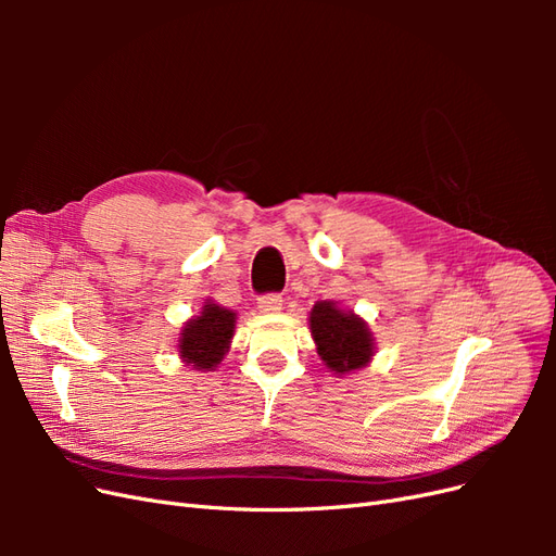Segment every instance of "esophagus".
<instances>
[{
	"instance_id": "1",
	"label": "esophagus",
	"mask_w": 556,
	"mask_h": 556,
	"mask_svg": "<svg viewBox=\"0 0 556 556\" xmlns=\"http://www.w3.org/2000/svg\"><path fill=\"white\" fill-rule=\"evenodd\" d=\"M257 308H260L262 313H278V311L282 308V296L276 294V292L262 294V296L257 299Z\"/></svg>"
}]
</instances>
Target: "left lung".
<instances>
[{"label":"left lung","instance_id":"left-lung-1","mask_svg":"<svg viewBox=\"0 0 556 556\" xmlns=\"http://www.w3.org/2000/svg\"><path fill=\"white\" fill-rule=\"evenodd\" d=\"M308 319L317 355L329 371L343 376L371 362L376 352L374 333L359 315L341 311L333 301H317Z\"/></svg>","mask_w":556,"mask_h":556}]
</instances>
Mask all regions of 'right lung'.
<instances>
[{
	"label": "right lung",
	"mask_w": 556,
	"mask_h": 556,
	"mask_svg": "<svg viewBox=\"0 0 556 556\" xmlns=\"http://www.w3.org/2000/svg\"><path fill=\"white\" fill-rule=\"evenodd\" d=\"M233 329H237V313L204 301V308L185 323L178 339L180 359L197 368V371H213L227 355Z\"/></svg>",
	"instance_id": "obj_1"
}]
</instances>
